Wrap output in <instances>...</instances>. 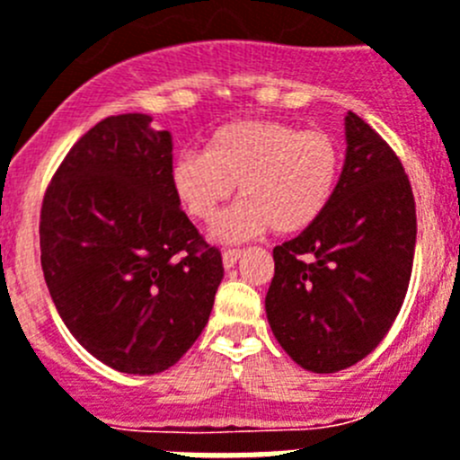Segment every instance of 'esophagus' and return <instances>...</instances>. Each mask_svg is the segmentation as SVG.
<instances>
[{
  "label": "esophagus",
  "mask_w": 460,
  "mask_h": 460,
  "mask_svg": "<svg viewBox=\"0 0 460 460\" xmlns=\"http://www.w3.org/2000/svg\"><path fill=\"white\" fill-rule=\"evenodd\" d=\"M243 250H225V254H222V261H225V269H234V263L241 259Z\"/></svg>",
  "instance_id": "esophagus-1"
}]
</instances>
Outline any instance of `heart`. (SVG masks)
Returning a JSON list of instances; mask_svg holds the SVG:
<instances>
[{
  "label": "heart",
  "instance_id": "obj_1",
  "mask_svg": "<svg viewBox=\"0 0 460 460\" xmlns=\"http://www.w3.org/2000/svg\"><path fill=\"white\" fill-rule=\"evenodd\" d=\"M341 182V147L322 129H298L275 119H238L215 129L206 155L182 153L171 185L187 215L215 222L235 194L243 201L222 217L217 235L243 241L270 229L279 235L313 226Z\"/></svg>",
  "mask_w": 460,
  "mask_h": 460
}]
</instances>
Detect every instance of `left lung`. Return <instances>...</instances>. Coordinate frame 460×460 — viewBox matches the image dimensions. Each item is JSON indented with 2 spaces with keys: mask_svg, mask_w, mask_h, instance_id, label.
Here are the masks:
<instances>
[{
  "mask_svg": "<svg viewBox=\"0 0 460 460\" xmlns=\"http://www.w3.org/2000/svg\"><path fill=\"white\" fill-rule=\"evenodd\" d=\"M347 157L326 213L273 250L266 314L305 370L338 373L366 358L405 301L417 243L412 185L389 143L347 113Z\"/></svg>",
  "mask_w": 460,
  "mask_h": 460,
  "instance_id": "left-lung-1",
  "label": "left lung"
}]
</instances>
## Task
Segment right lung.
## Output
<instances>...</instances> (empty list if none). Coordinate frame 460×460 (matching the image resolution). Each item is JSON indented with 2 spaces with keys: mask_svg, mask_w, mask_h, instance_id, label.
<instances>
[{
  "mask_svg": "<svg viewBox=\"0 0 460 460\" xmlns=\"http://www.w3.org/2000/svg\"><path fill=\"white\" fill-rule=\"evenodd\" d=\"M173 143L141 113L74 143L41 206L48 291L92 357L129 375L171 368L208 324L225 266L171 185Z\"/></svg>",
  "mask_w": 460,
  "mask_h": 460,
  "instance_id": "add662e5",
  "label": "right lung"
}]
</instances>
